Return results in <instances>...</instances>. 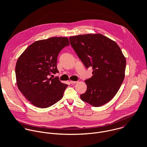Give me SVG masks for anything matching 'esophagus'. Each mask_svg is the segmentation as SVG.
Returning a JSON list of instances; mask_svg holds the SVG:
<instances>
[{"label": "esophagus", "mask_w": 147, "mask_h": 147, "mask_svg": "<svg viewBox=\"0 0 147 147\" xmlns=\"http://www.w3.org/2000/svg\"><path fill=\"white\" fill-rule=\"evenodd\" d=\"M70 83L72 84H76V83H78V82H76V81H70Z\"/></svg>", "instance_id": "34e87169"}]
</instances>
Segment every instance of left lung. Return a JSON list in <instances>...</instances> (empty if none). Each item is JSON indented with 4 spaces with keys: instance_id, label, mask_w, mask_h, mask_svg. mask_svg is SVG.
Returning <instances> with one entry per match:
<instances>
[{
    "instance_id": "left-lung-1",
    "label": "left lung",
    "mask_w": 147,
    "mask_h": 147,
    "mask_svg": "<svg viewBox=\"0 0 147 147\" xmlns=\"http://www.w3.org/2000/svg\"><path fill=\"white\" fill-rule=\"evenodd\" d=\"M70 43L86 68L92 67L93 75L85 80L86 91L81 99L94 107L109 102L115 96L125 76L126 60L113 40L100 34L71 36Z\"/></svg>"
}]
</instances>
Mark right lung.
<instances>
[{"mask_svg":"<svg viewBox=\"0 0 147 147\" xmlns=\"http://www.w3.org/2000/svg\"><path fill=\"white\" fill-rule=\"evenodd\" d=\"M69 42L67 37H51L29 46L19 57L15 67L19 90L32 105L46 108L63 97L68 85L50 75L59 72L57 57Z\"/></svg>","mask_w":147,"mask_h":147,"instance_id":"add662e5","label":"right lung"}]
</instances>
